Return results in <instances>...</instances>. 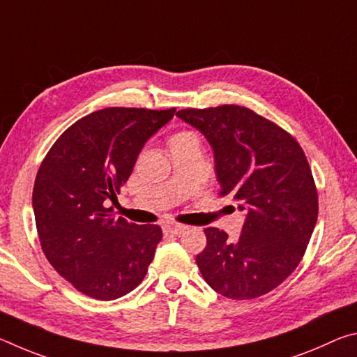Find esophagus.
Listing matches in <instances>:
<instances>
[{
	"mask_svg": "<svg viewBox=\"0 0 357 357\" xmlns=\"http://www.w3.org/2000/svg\"><path fill=\"white\" fill-rule=\"evenodd\" d=\"M165 233H172V234H183L187 227L185 225H181V223H167L164 227Z\"/></svg>",
	"mask_w": 357,
	"mask_h": 357,
	"instance_id": "1",
	"label": "esophagus"
}]
</instances>
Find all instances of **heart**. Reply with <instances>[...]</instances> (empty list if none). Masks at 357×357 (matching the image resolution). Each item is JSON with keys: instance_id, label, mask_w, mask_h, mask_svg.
<instances>
[{"instance_id": "b5f03b06", "label": "heart", "mask_w": 357, "mask_h": 357, "mask_svg": "<svg viewBox=\"0 0 357 357\" xmlns=\"http://www.w3.org/2000/svg\"><path fill=\"white\" fill-rule=\"evenodd\" d=\"M193 135L195 134H192V132H189V130H183V132H178V134H174L170 140H183V138H189Z\"/></svg>"}]
</instances>
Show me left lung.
<instances>
[{"instance_id":"left-lung-1","label":"left lung","mask_w":357,"mask_h":357,"mask_svg":"<svg viewBox=\"0 0 357 357\" xmlns=\"http://www.w3.org/2000/svg\"><path fill=\"white\" fill-rule=\"evenodd\" d=\"M176 114L208 138L219 195L233 198L245 213L236 243L219 228H204L198 269L225 298H259L298 268L318 219L317 185L304 151L280 126L241 105Z\"/></svg>"}]
</instances>
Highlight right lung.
Returning <instances> with one entry per match:
<instances>
[{"label":"right lung","instance_id":"add662e5","mask_svg":"<svg viewBox=\"0 0 357 357\" xmlns=\"http://www.w3.org/2000/svg\"><path fill=\"white\" fill-rule=\"evenodd\" d=\"M176 108L110 107L83 116L39 167L33 209L42 252L78 291L118 299L140 285L162 239L159 225L114 217V202L144 143Z\"/></svg>","mask_w":357,"mask_h":357}]
</instances>
